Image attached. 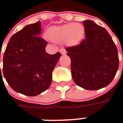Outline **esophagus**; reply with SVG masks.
Returning a JSON list of instances; mask_svg holds the SVG:
<instances>
[{
  "mask_svg": "<svg viewBox=\"0 0 123 123\" xmlns=\"http://www.w3.org/2000/svg\"><path fill=\"white\" fill-rule=\"evenodd\" d=\"M60 53H61L62 55H65L66 54V50H65L64 48H61V49H60Z\"/></svg>",
  "mask_w": 123,
  "mask_h": 123,
  "instance_id": "34e87169",
  "label": "esophagus"
}]
</instances>
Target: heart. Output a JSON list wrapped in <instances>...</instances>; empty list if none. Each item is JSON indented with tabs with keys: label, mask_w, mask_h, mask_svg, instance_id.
Returning a JSON list of instances; mask_svg holds the SVG:
<instances>
[{
	"label": "heart",
	"mask_w": 123,
	"mask_h": 123,
	"mask_svg": "<svg viewBox=\"0 0 123 123\" xmlns=\"http://www.w3.org/2000/svg\"><path fill=\"white\" fill-rule=\"evenodd\" d=\"M85 35V28L83 25L78 23L51 28L48 31V37L55 42H65L69 46L75 47L83 40Z\"/></svg>",
	"instance_id": "1"
}]
</instances>
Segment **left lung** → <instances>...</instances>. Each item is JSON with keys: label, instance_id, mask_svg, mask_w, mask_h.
<instances>
[{"label": "left lung", "instance_id": "obj_1", "mask_svg": "<svg viewBox=\"0 0 123 123\" xmlns=\"http://www.w3.org/2000/svg\"><path fill=\"white\" fill-rule=\"evenodd\" d=\"M86 39L79 45L68 47L72 76L76 85L95 90L111 82L119 66L118 50L111 35L94 21L83 22Z\"/></svg>", "mask_w": 123, "mask_h": 123}]
</instances>
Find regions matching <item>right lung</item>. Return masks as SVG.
<instances>
[{
	"label": "right lung",
	"mask_w": 123,
	"mask_h": 123,
	"mask_svg": "<svg viewBox=\"0 0 123 123\" xmlns=\"http://www.w3.org/2000/svg\"><path fill=\"white\" fill-rule=\"evenodd\" d=\"M41 31L40 21L27 25L12 36L4 53L5 79L14 91L28 96H36L49 88L52 72L61 56L59 52H46L47 42L40 37Z\"/></svg>",
	"instance_id": "obj_1"
}]
</instances>
